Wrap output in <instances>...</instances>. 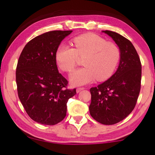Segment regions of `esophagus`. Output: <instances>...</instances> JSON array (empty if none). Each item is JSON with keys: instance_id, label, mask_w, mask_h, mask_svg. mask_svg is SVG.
Returning <instances> with one entry per match:
<instances>
[{"instance_id": "esophagus-1", "label": "esophagus", "mask_w": 155, "mask_h": 155, "mask_svg": "<svg viewBox=\"0 0 155 155\" xmlns=\"http://www.w3.org/2000/svg\"><path fill=\"white\" fill-rule=\"evenodd\" d=\"M84 87H78L77 89V93H78V92H80V91H81V90H84Z\"/></svg>"}]
</instances>
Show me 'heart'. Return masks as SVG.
<instances>
[{"mask_svg":"<svg viewBox=\"0 0 155 155\" xmlns=\"http://www.w3.org/2000/svg\"><path fill=\"white\" fill-rule=\"evenodd\" d=\"M74 48L60 45L57 49L55 59L60 69L71 72L78 58L83 59L85 67L79 68L70 76V82L75 86L83 85L96 79L109 78L116 69L120 59V51L116 44L106 41L94 33H87L73 40Z\"/></svg>","mask_w":155,"mask_h":155,"instance_id":"heart-1","label":"heart"}]
</instances>
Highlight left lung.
<instances>
[{
	"instance_id": "obj_1",
	"label": "left lung",
	"mask_w": 155,
	"mask_h": 155,
	"mask_svg": "<svg viewBox=\"0 0 155 155\" xmlns=\"http://www.w3.org/2000/svg\"><path fill=\"white\" fill-rule=\"evenodd\" d=\"M120 51V61L112 77L90 89L91 116L99 123L112 125L129 115L137 103L141 89V64L140 57L130 41L111 31H103Z\"/></svg>"
}]
</instances>
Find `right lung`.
Masks as SVG:
<instances>
[{
  "label": "right lung",
  "instance_id": "add662e5",
  "mask_svg": "<svg viewBox=\"0 0 155 155\" xmlns=\"http://www.w3.org/2000/svg\"><path fill=\"white\" fill-rule=\"evenodd\" d=\"M72 31H52L26 44L15 71L18 94L31 119L54 125L66 116L67 102L77 92L57 68L55 53L61 41Z\"/></svg>",
  "mask_w": 155,
  "mask_h": 155
}]
</instances>
